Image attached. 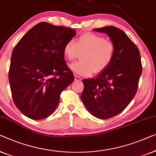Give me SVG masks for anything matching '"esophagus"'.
<instances>
[{"label":"esophagus","mask_w":156,"mask_h":156,"mask_svg":"<svg viewBox=\"0 0 156 156\" xmlns=\"http://www.w3.org/2000/svg\"><path fill=\"white\" fill-rule=\"evenodd\" d=\"M75 80L76 81H80V80H82V78H81L80 77H79V76H75Z\"/></svg>","instance_id":"obj_1"}]
</instances>
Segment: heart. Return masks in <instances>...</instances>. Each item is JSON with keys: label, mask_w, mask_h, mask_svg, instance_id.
Returning <instances> with one entry per match:
<instances>
[{"label": "heart", "mask_w": 156, "mask_h": 156, "mask_svg": "<svg viewBox=\"0 0 156 156\" xmlns=\"http://www.w3.org/2000/svg\"><path fill=\"white\" fill-rule=\"evenodd\" d=\"M83 53L82 61L72 63L70 69L78 75L88 76L93 72L100 73L105 71L112 61L115 46L100 34L87 32L81 34L77 43L70 39L63 47V54L69 61H73Z\"/></svg>", "instance_id": "b5f03b06"}]
</instances>
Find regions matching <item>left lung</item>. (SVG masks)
<instances>
[{"label":"left lung","instance_id":"1","mask_svg":"<svg viewBox=\"0 0 156 156\" xmlns=\"http://www.w3.org/2000/svg\"><path fill=\"white\" fill-rule=\"evenodd\" d=\"M93 30L108 35L115 52L105 71L95 78L83 79L80 98L90 113L106 119L122 112L134 98L142 73L141 55L135 44L119 28L107 26Z\"/></svg>","mask_w":156,"mask_h":156}]
</instances>
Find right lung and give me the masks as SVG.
Listing matches in <instances>:
<instances>
[{"label": "right lung", "instance_id": "1", "mask_svg": "<svg viewBox=\"0 0 156 156\" xmlns=\"http://www.w3.org/2000/svg\"><path fill=\"white\" fill-rule=\"evenodd\" d=\"M75 35L71 28L42 22L15 47L8 78L15 106L26 117L38 120L49 116L58 106L61 92L73 83L63 47Z\"/></svg>", "mask_w": 156, "mask_h": 156}]
</instances>
